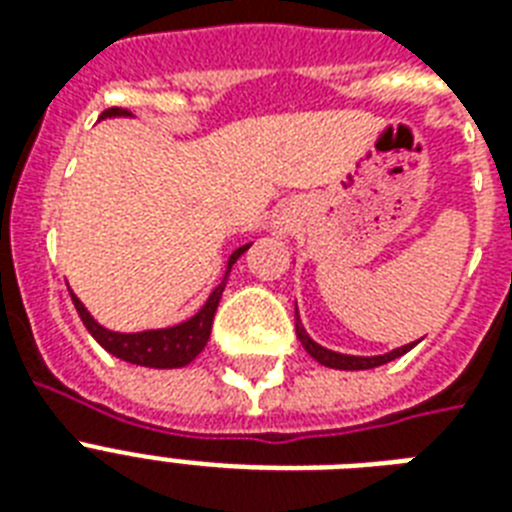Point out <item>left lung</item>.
<instances>
[{"label":"left lung","mask_w":512,"mask_h":512,"mask_svg":"<svg viewBox=\"0 0 512 512\" xmlns=\"http://www.w3.org/2000/svg\"><path fill=\"white\" fill-rule=\"evenodd\" d=\"M295 327H297V337H300V342H303V348L311 353L319 364L329 366V369H374V366H382V364H388V361H393V358L398 356H404L406 350H412V345H404V348H396V350H390V353H385V356H372V358H366V356H342V353H335V350H327V348H321L319 342H313L311 337L305 335V329L300 327V319H297V308H295Z\"/></svg>","instance_id":"1"}]
</instances>
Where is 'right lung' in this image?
I'll return each mask as SVG.
<instances>
[{
    "label": "right lung",
    "instance_id": "1",
    "mask_svg": "<svg viewBox=\"0 0 512 512\" xmlns=\"http://www.w3.org/2000/svg\"><path fill=\"white\" fill-rule=\"evenodd\" d=\"M124 114H127L124 108H108V111H103L100 119ZM244 249H249V244L233 252L231 260H228V273H231V265L239 260ZM225 281L228 279H223V284L209 295L204 308H201L193 319L183 321V324H177V327L151 329V332H138V335H122V332L103 329L98 321L87 313V308L79 303V297L71 295V300H74L76 311H79V319L84 321L87 332H90L111 356L122 358V361H130V364L151 366V369H177V366L191 364L193 358L199 356L201 350H204V345H207L209 332H212V321H215V311L217 305H220V297H223Z\"/></svg>",
    "mask_w": 512,
    "mask_h": 512
}]
</instances>
